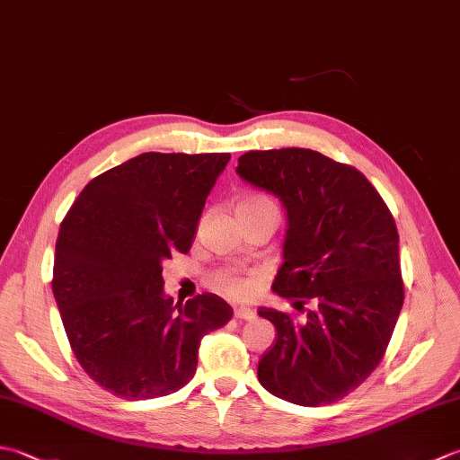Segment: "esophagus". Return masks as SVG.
<instances>
[{
	"mask_svg": "<svg viewBox=\"0 0 460 460\" xmlns=\"http://www.w3.org/2000/svg\"><path fill=\"white\" fill-rule=\"evenodd\" d=\"M233 316H235L237 320H252L255 318V312L247 306H235V310H233Z\"/></svg>",
	"mask_w": 460,
	"mask_h": 460,
	"instance_id": "1",
	"label": "esophagus"
}]
</instances>
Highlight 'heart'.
Listing matches in <instances>:
<instances>
[{"label": "heart", "instance_id": "b5f03b06", "mask_svg": "<svg viewBox=\"0 0 460 460\" xmlns=\"http://www.w3.org/2000/svg\"><path fill=\"white\" fill-rule=\"evenodd\" d=\"M237 209H245V211L272 209V211H277L272 201L267 198H261V195H251V198H245L237 205ZM257 285H259V279L241 277V275H237V272H223V275H219V279H217V287L227 292V295L237 296V298H245V296L252 295Z\"/></svg>", "mask_w": 460, "mask_h": 460}]
</instances>
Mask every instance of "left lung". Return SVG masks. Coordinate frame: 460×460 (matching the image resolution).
<instances>
[{"label": "left lung", "instance_id": "8db88e82", "mask_svg": "<svg viewBox=\"0 0 460 460\" xmlns=\"http://www.w3.org/2000/svg\"><path fill=\"white\" fill-rule=\"evenodd\" d=\"M237 175L287 211L272 290L312 302L306 322L259 308L277 328L257 376L302 407L340 402L384 358L403 306L399 235L387 205L356 168L306 148L247 152Z\"/></svg>", "mask_w": 460, "mask_h": 460}]
</instances>
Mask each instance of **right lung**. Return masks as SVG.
I'll return each instance as SVG.
<instances>
[{
	"label": "right lung",
	"instance_id": "1",
	"mask_svg": "<svg viewBox=\"0 0 460 460\" xmlns=\"http://www.w3.org/2000/svg\"><path fill=\"white\" fill-rule=\"evenodd\" d=\"M231 154L146 152L84 185L61 223L53 295L76 359L124 399L170 395L193 377L201 338L233 308L211 292L173 305L162 265L188 252Z\"/></svg>",
	"mask_w": 460,
	"mask_h": 460
}]
</instances>
